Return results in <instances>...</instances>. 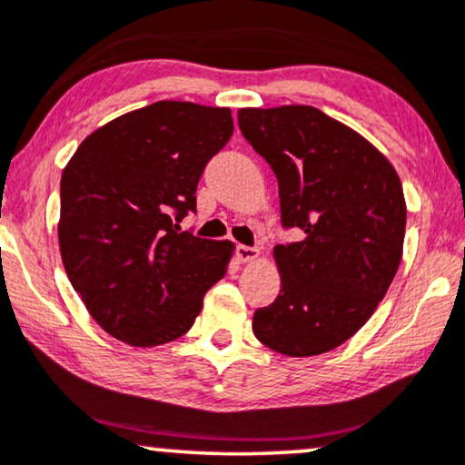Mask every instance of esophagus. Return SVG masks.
I'll return each instance as SVG.
<instances>
[{
    "instance_id": "34e87169",
    "label": "esophagus",
    "mask_w": 465,
    "mask_h": 465,
    "mask_svg": "<svg viewBox=\"0 0 465 465\" xmlns=\"http://www.w3.org/2000/svg\"><path fill=\"white\" fill-rule=\"evenodd\" d=\"M236 255H238V260L242 262V264H249V262H255L257 257H260V249L244 247V244H240V247L236 249Z\"/></svg>"
}]
</instances>
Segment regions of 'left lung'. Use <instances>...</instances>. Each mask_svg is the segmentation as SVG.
Here are the masks:
<instances>
[{
  "label": "left lung",
  "instance_id": "1",
  "mask_svg": "<svg viewBox=\"0 0 465 465\" xmlns=\"http://www.w3.org/2000/svg\"><path fill=\"white\" fill-rule=\"evenodd\" d=\"M238 125L277 175L283 225L305 233L272 249L282 290L255 312L253 333L288 357L329 353L366 324L399 271L401 177L368 138L312 105L240 108Z\"/></svg>",
  "mask_w": 465,
  "mask_h": 465
}]
</instances>
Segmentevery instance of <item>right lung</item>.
Instances as JSON below:
<instances>
[{"label":"right lung","instance_id":"add662e5","mask_svg":"<svg viewBox=\"0 0 465 465\" xmlns=\"http://www.w3.org/2000/svg\"><path fill=\"white\" fill-rule=\"evenodd\" d=\"M233 134L229 108L155 102L94 130L60 179L58 242L93 321L130 346L173 342L225 277L232 240L179 233L197 183Z\"/></svg>","mask_w":465,"mask_h":465}]
</instances>
